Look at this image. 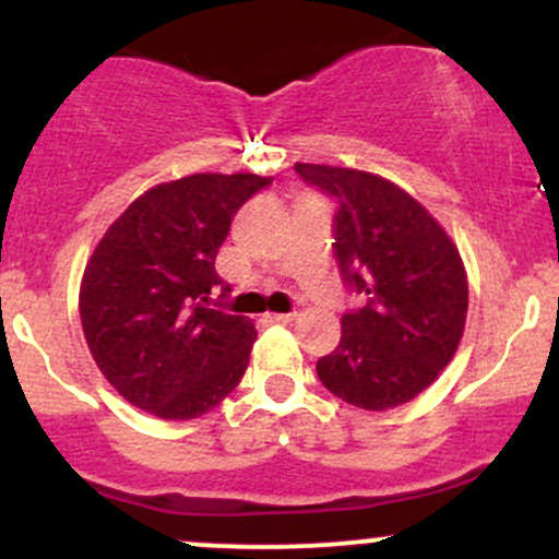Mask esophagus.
<instances>
[{"instance_id":"obj_1","label":"esophagus","mask_w":559,"mask_h":559,"mask_svg":"<svg viewBox=\"0 0 559 559\" xmlns=\"http://www.w3.org/2000/svg\"><path fill=\"white\" fill-rule=\"evenodd\" d=\"M294 318H297V316H294V312H273V316H265V323L286 325V323H292Z\"/></svg>"}]
</instances>
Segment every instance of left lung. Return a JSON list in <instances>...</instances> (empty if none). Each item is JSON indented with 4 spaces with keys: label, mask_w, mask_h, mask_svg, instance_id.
Here are the masks:
<instances>
[{
    "label": "left lung",
    "mask_w": 559,
    "mask_h": 559,
    "mask_svg": "<svg viewBox=\"0 0 559 559\" xmlns=\"http://www.w3.org/2000/svg\"><path fill=\"white\" fill-rule=\"evenodd\" d=\"M336 202L333 258L362 299L342 316V342L320 357V383L362 409H391L428 389L463 338L467 275L447 230L407 191L373 173L294 165Z\"/></svg>",
    "instance_id": "obj_1"
}]
</instances>
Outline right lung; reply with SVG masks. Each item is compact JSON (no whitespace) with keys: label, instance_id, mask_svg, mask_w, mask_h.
I'll return each instance as SVG.
<instances>
[{"label":"right lung","instance_id":"add662e5","mask_svg":"<svg viewBox=\"0 0 559 559\" xmlns=\"http://www.w3.org/2000/svg\"><path fill=\"white\" fill-rule=\"evenodd\" d=\"M271 186L252 173L159 183L107 228L81 281V323L118 394L163 420L210 413L239 386L258 331L215 310L217 249L241 204Z\"/></svg>","mask_w":559,"mask_h":559}]
</instances>
